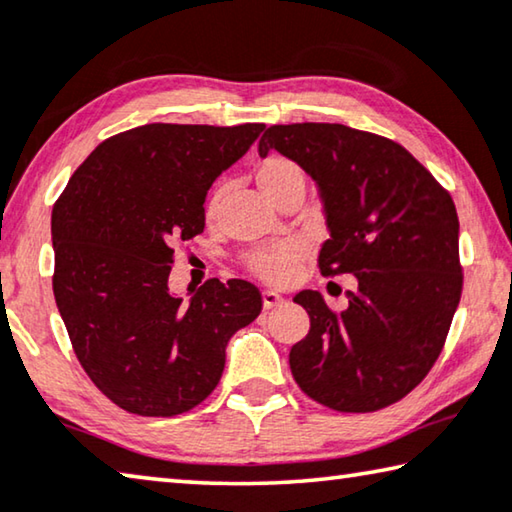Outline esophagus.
Returning a JSON list of instances; mask_svg holds the SVG:
<instances>
[{"instance_id":"1","label":"esophagus","mask_w":512,"mask_h":512,"mask_svg":"<svg viewBox=\"0 0 512 512\" xmlns=\"http://www.w3.org/2000/svg\"><path fill=\"white\" fill-rule=\"evenodd\" d=\"M262 303H264V310H273V307L285 303V298H282L280 294H275V291H271V289H266V291H262Z\"/></svg>"}]
</instances>
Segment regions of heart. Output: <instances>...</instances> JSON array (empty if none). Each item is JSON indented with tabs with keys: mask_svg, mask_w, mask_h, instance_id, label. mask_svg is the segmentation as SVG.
<instances>
[{
	"mask_svg": "<svg viewBox=\"0 0 512 512\" xmlns=\"http://www.w3.org/2000/svg\"><path fill=\"white\" fill-rule=\"evenodd\" d=\"M255 180L259 184V189L271 202L285 193L291 186L303 184L305 186V175L296 161H291L287 157H280V154H271V157L262 159L255 168ZM218 198L209 202V212H214ZM298 259V250L294 246H275V248H262L255 250L253 255L248 257V266L250 271L257 273L259 278L266 282H285L291 269H294Z\"/></svg>",
	"mask_w": 512,
	"mask_h": 512,
	"instance_id": "heart-1",
	"label": "heart"
}]
</instances>
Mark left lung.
<instances>
[{
  "mask_svg": "<svg viewBox=\"0 0 512 512\" xmlns=\"http://www.w3.org/2000/svg\"><path fill=\"white\" fill-rule=\"evenodd\" d=\"M269 150L296 161L319 189L330 232L321 273L355 275L339 314L319 291L294 296L310 332L291 346V373L332 410L387 408L431 371L460 303L456 205L408 150L360 129L273 125L259 157Z\"/></svg>",
  "mask_w": 512,
  "mask_h": 512,
  "instance_id": "8db88e82",
  "label": "left lung"
}]
</instances>
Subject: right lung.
Instances as JSON below:
<instances>
[{
	"label": "right lung",
	"instance_id": "obj_1",
	"mask_svg": "<svg viewBox=\"0 0 512 512\" xmlns=\"http://www.w3.org/2000/svg\"><path fill=\"white\" fill-rule=\"evenodd\" d=\"M262 132L134 127L97 145L56 200V307L81 367L118 408H196L221 380L227 342L262 312L246 280H207L189 300L168 289L173 246L205 230L207 191Z\"/></svg>",
	"mask_w": 512,
	"mask_h": 512
}]
</instances>
